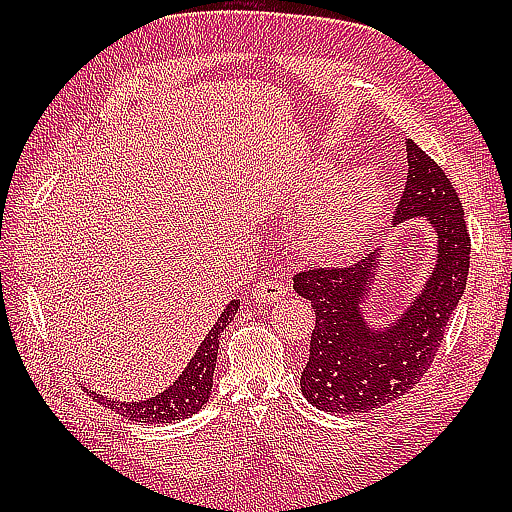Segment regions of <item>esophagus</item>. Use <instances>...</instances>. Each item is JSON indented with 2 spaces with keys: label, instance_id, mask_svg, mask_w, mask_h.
Returning <instances> with one entry per match:
<instances>
[{
  "label": "esophagus",
  "instance_id": "34e87169",
  "mask_svg": "<svg viewBox=\"0 0 512 512\" xmlns=\"http://www.w3.org/2000/svg\"><path fill=\"white\" fill-rule=\"evenodd\" d=\"M288 295V288L275 279H264L253 288V301L257 303H273L284 299Z\"/></svg>",
  "mask_w": 512,
  "mask_h": 512
}]
</instances>
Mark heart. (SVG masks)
I'll return each mask as SVG.
<instances>
[{
  "label": "heart",
  "instance_id": "1",
  "mask_svg": "<svg viewBox=\"0 0 512 512\" xmlns=\"http://www.w3.org/2000/svg\"><path fill=\"white\" fill-rule=\"evenodd\" d=\"M299 233V248L319 262H339L361 250L387 204V189L372 167L336 171L330 162L301 173L286 202L288 215L306 213Z\"/></svg>",
  "mask_w": 512,
  "mask_h": 512
}]
</instances>
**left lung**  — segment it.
Returning <instances> with one entry per match:
<instances>
[{"mask_svg":"<svg viewBox=\"0 0 512 512\" xmlns=\"http://www.w3.org/2000/svg\"><path fill=\"white\" fill-rule=\"evenodd\" d=\"M407 184L394 226L424 220L436 233V262L394 319L367 312L383 248L347 268H312L292 279L297 295L317 314L301 391L330 413H365L400 398L431 367L469 277L471 237L462 202L438 162L405 140Z\"/></svg>","mask_w":512,"mask_h":512,"instance_id":"8db88e82","label":"left lung"}]
</instances>
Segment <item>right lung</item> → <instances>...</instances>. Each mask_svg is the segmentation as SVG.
<instances>
[{"instance_id":"right-lung-1","label":"right lung","mask_w":512,"mask_h":512,"mask_svg":"<svg viewBox=\"0 0 512 512\" xmlns=\"http://www.w3.org/2000/svg\"><path fill=\"white\" fill-rule=\"evenodd\" d=\"M237 308L239 299L228 303L220 314V319H217L209 334L204 336V341L198 345V352L193 354L187 367L182 369V374L167 389H162L160 394L145 400H114L96 394L94 389H88V394L107 409L121 413L125 420L134 422L169 424L195 416L211 398L217 350H220V334L233 321Z\"/></svg>"}]
</instances>
